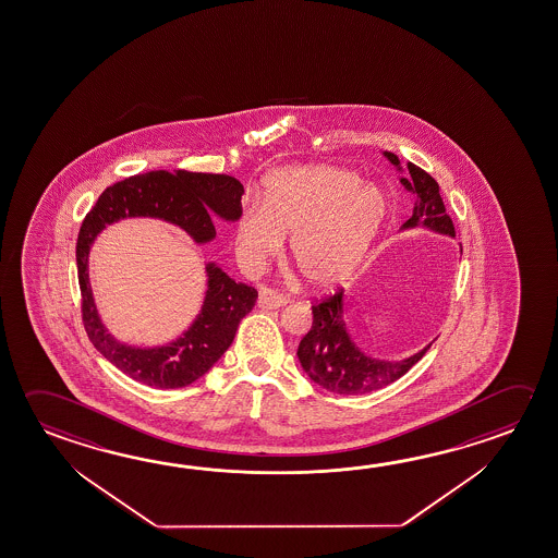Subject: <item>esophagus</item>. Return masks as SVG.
Here are the masks:
<instances>
[{"label": "esophagus", "instance_id": "34e87169", "mask_svg": "<svg viewBox=\"0 0 558 558\" xmlns=\"http://www.w3.org/2000/svg\"><path fill=\"white\" fill-rule=\"evenodd\" d=\"M286 303H288V300H286V295H282V293L268 290V288H260L258 307H263V310H278V307H282Z\"/></svg>", "mask_w": 558, "mask_h": 558}]
</instances>
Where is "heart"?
Returning a JSON list of instances; mask_svg holds the SVG:
<instances>
[{
	"mask_svg": "<svg viewBox=\"0 0 558 558\" xmlns=\"http://www.w3.org/2000/svg\"><path fill=\"white\" fill-rule=\"evenodd\" d=\"M388 196L349 168L288 167L266 178L260 202L239 214L236 255L265 265L290 236V258L303 282L329 288L344 280L380 235Z\"/></svg>",
	"mask_w": 558,
	"mask_h": 558,
	"instance_id": "heart-1",
	"label": "heart"
}]
</instances>
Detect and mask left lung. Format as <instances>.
Returning a JSON list of instances; mask_svg holds the SVG:
<instances>
[{
    "label": "left lung",
    "instance_id": "1",
    "mask_svg": "<svg viewBox=\"0 0 558 558\" xmlns=\"http://www.w3.org/2000/svg\"><path fill=\"white\" fill-rule=\"evenodd\" d=\"M384 157L401 172L400 158L393 153H384ZM408 178H400V182L401 186L415 196V206L413 216L401 229L427 227L440 235L454 236V226L445 211L439 184L435 182V178L411 162H408ZM342 295L344 290L341 288L322 302L313 303L312 329L298 347V359L303 372L317 386L341 396H359L380 390L401 378L429 349L430 342L425 349L401 361L372 359L371 354H366L352 341L344 322Z\"/></svg>",
    "mask_w": 558,
    "mask_h": 558
}]
</instances>
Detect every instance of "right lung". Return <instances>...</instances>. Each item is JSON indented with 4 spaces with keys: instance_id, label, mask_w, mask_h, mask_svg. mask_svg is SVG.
Segmentation results:
<instances>
[{
    "instance_id": "obj_1",
    "label": "right lung",
    "mask_w": 558,
    "mask_h": 558,
    "mask_svg": "<svg viewBox=\"0 0 558 558\" xmlns=\"http://www.w3.org/2000/svg\"><path fill=\"white\" fill-rule=\"evenodd\" d=\"M243 184L227 174L155 170L109 186L80 227L76 243L82 319L89 341L116 368L150 388L174 390L202 378L235 339L236 327L255 307L253 286L235 282L216 263H207L204 305L186 331L160 347L121 342L99 317L89 286V248L109 223L128 217H155L180 227L196 245L216 239L214 217L239 221Z\"/></svg>"
}]
</instances>
